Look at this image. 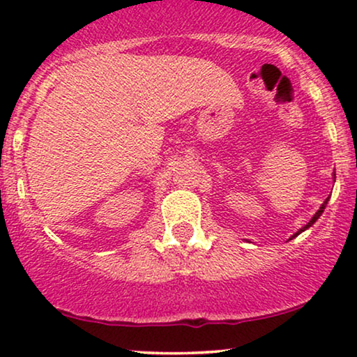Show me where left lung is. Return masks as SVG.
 Wrapping results in <instances>:
<instances>
[{
    "label": "left lung",
    "mask_w": 357,
    "mask_h": 357,
    "mask_svg": "<svg viewBox=\"0 0 357 357\" xmlns=\"http://www.w3.org/2000/svg\"><path fill=\"white\" fill-rule=\"evenodd\" d=\"M326 203H328V198H326V199H325V202H324V204H321V206H320V209H319V211H317V213H315V216H314V218H312V219H310V221H309V222H307V224H305V226L301 229V231H297V232L294 234V236H292L291 238H294V237H297V236H299V234H301V232H304V231H305V229H309V227L312 226V224H314V222L317 221V219H319V218L321 216V213H324V209H325V206H326ZM291 238H289V241H291Z\"/></svg>",
    "instance_id": "obj_1"
}]
</instances>
